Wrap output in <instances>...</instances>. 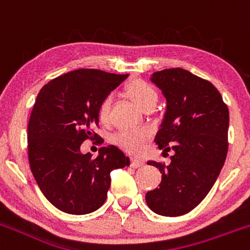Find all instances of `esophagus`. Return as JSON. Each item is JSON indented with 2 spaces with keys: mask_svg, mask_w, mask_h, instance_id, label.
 <instances>
[{
  "mask_svg": "<svg viewBox=\"0 0 250 250\" xmlns=\"http://www.w3.org/2000/svg\"><path fill=\"white\" fill-rule=\"evenodd\" d=\"M145 165V162L138 158H131V167H141Z\"/></svg>",
  "mask_w": 250,
  "mask_h": 250,
  "instance_id": "34e87169",
  "label": "esophagus"
}]
</instances>
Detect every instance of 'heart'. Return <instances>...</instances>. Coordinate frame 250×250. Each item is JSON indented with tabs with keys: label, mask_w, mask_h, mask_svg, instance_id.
Listing matches in <instances>:
<instances>
[{
	"label": "heart",
	"mask_w": 250,
	"mask_h": 250,
	"mask_svg": "<svg viewBox=\"0 0 250 250\" xmlns=\"http://www.w3.org/2000/svg\"><path fill=\"white\" fill-rule=\"evenodd\" d=\"M125 92L142 110L146 108L154 107L158 100V93L154 87L147 81L141 80V79H136L128 83ZM112 101V97L107 96L101 101L98 105L97 115L98 119L102 123H108L109 120ZM149 137L150 132L147 128H124L115 133L114 142L128 152L138 153L141 152L145 143L149 140Z\"/></svg>",
	"instance_id": "b5f03b06"
}]
</instances>
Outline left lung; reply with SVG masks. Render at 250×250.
<instances>
[{
    "mask_svg": "<svg viewBox=\"0 0 250 250\" xmlns=\"http://www.w3.org/2000/svg\"><path fill=\"white\" fill-rule=\"evenodd\" d=\"M167 100V112L154 138L171 163L148 162L162 174L159 188L147 192L155 214L180 216L196 208L214 186L226 160L229 114L217 88L181 68L164 69L150 78Z\"/></svg>",
    "mask_w": 250,
    "mask_h": 250,
    "instance_id": "left-lung-1",
    "label": "left lung"
}]
</instances>
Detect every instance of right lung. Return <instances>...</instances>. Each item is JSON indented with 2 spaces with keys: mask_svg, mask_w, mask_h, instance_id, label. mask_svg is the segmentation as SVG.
Listing matches in <instances>:
<instances>
[{
  "mask_svg": "<svg viewBox=\"0 0 250 250\" xmlns=\"http://www.w3.org/2000/svg\"><path fill=\"white\" fill-rule=\"evenodd\" d=\"M98 69H78L44 85L36 97L28 125L31 172L47 201L73 215L90 214L103 206L110 172L130 165L117 146L102 147L96 158L83 154L85 140H103L93 132L97 109L127 78Z\"/></svg>",
  "mask_w": 250,
  "mask_h": 250,
  "instance_id": "1",
  "label": "right lung"
}]
</instances>
